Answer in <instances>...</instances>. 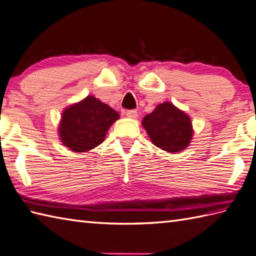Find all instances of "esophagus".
Instances as JSON below:
<instances>
[{"instance_id": "esophagus-1", "label": "esophagus", "mask_w": 256, "mask_h": 256, "mask_svg": "<svg viewBox=\"0 0 256 256\" xmlns=\"http://www.w3.org/2000/svg\"><path fill=\"white\" fill-rule=\"evenodd\" d=\"M126 115L129 118L134 119V118L138 117V112H137V110H126Z\"/></svg>"}]
</instances>
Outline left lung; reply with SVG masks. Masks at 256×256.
I'll return each instance as SVG.
<instances>
[{
	"label": "left lung",
	"mask_w": 256,
	"mask_h": 256,
	"mask_svg": "<svg viewBox=\"0 0 256 256\" xmlns=\"http://www.w3.org/2000/svg\"><path fill=\"white\" fill-rule=\"evenodd\" d=\"M142 124L153 142L168 152H178L190 144L192 128L190 117L184 112L166 102L146 115Z\"/></svg>",
	"instance_id": "1"
}]
</instances>
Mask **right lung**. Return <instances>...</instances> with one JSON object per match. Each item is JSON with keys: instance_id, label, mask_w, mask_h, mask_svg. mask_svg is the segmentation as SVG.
<instances>
[{"instance_id": "obj_1", "label": "right lung", "mask_w": 256, "mask_h": 256, "mask_svg": "<svg viewBox=\"0 0 256 256\" xmlns=\"http://www.w3.org/2000/svg\"><path fill=\"white\" fill-rule=\"evenodd\" d=\"M118 118V112L108 105L88 96L62 114L61 141L76 152L88 151L103 142L107 130Z\"/></svg>"}]
</instances>
